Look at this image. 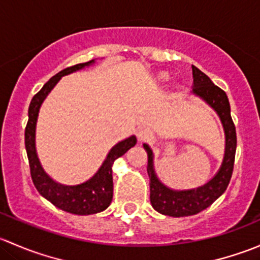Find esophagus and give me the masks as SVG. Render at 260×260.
<instances>
[{
  "instance_id": "esophagus-1",
  "label": "esophagus",
  "mask_w": 260,
  "mask_h": 260,
  "mask_svg": "<svg viewBox=\"0 0 260 260\" xmlns=\"http://www.w3.org/2000/svg\"><path fill=\"white\" fill-rule=\"evenodd\" d=\"M136 135H137L138 141H140V142H143V141L148 140L151 132H149L148 128L145 127V125H142V127L137 128V132H136Z\"/></svg>"
}]
</instances>
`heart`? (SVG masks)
Here are the masks:
<instances>
[{
    "instance_id": "heart-1",
    "label": "heart",
    "mask_w": 260,
    "mask_h": 260,
    "mask_svg": "<svg viewBox=\"0 0 260 260\" xmlns=\"http://www.w3.org/2000/svg\"><path fill=\"white\" fill-rule=\"evenodd\" d=\"M161 78L162 79H166V75H161Z\"/></svg>"
}]
</instances>
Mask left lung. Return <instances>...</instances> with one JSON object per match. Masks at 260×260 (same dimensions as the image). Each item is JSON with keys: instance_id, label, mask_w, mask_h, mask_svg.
I'll use <instances>...</instances> for the list:
<instances>
[{"instance_id": "8db88e82", "label": "left lung", "mask_w": 260, "mask_h": 260, "mask_svg": "<svg viewBox=\"0 0 260 260\" xmlns=\"http://www.w3.org/2000/svg\"><path fill=\"white\" fill-rule=\"evenodd\" d=\"M192 91L196 96L203 99L211 107L221 120L225 133V153L221 166L215 176L203 186L188 190H174L167 187L157 177L153 165V152L148 145H143L148 165L147 172L149 176V200L152 208L159 214L167 216L182 217L191 216L205 210L217 198L222 195L232 179L234 169L235 151H237V132L230 115V104L226 93L212 83L210 78L204 74L200 69L192 65Z\"/></svg>"}]
</instances>
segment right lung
I'll list each match as a JSON object with an SVG mask.
<instances>
[{"label": "right lung", "mask_w": 260, "mask_h": 260, "mask_svg": "<svg viewBox=\"0 0 260 260\" xmlns=\"http://www.w3.org/2000/svg\"><path fill=\"white\" fill-rule=\"evenodd\" d=\"M95 60L88 62H81L74 67L67 68L57 73L41 88L38 94H35L28 107V122L25 128V147L27 152L28 164H30L31 179L34 185L38 188L41 196L49 200L52 205L61 210L75 215H90L104 211L112 203L113 199V176H112V166L118 157L123 156L131 147L137 143L136 136L125 138L111 148L107 154L98 171L88 181L79 185H62L56 182L44 171L38 153H36V123H38L39 112L43 102L49 95L54 86L59 83L64 75L72 74L78 70L90 67Z\"/></svg>", "instance_id": "right-lung-1"}]
</instances>
